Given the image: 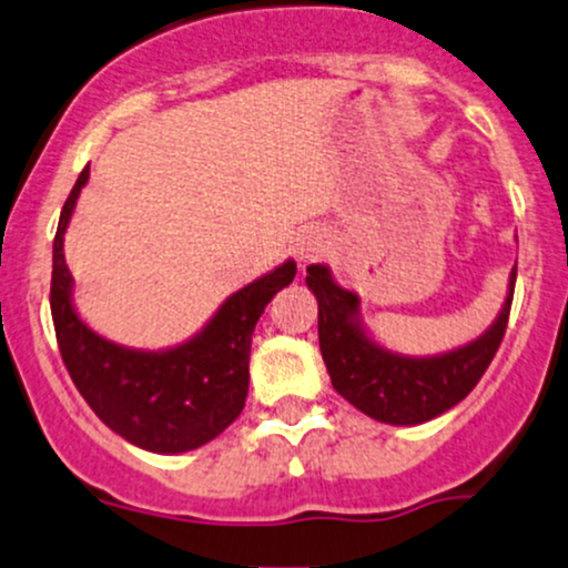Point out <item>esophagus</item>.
<instances>
[{
  "label": "esophagus",
  "mask_w": 568,
  "mask_h": 568,
  "mask_svg": "<svg viewBox=\"0 0 568 568\" xmlns=\"http://www.w3.org/2000/svg\"><path fill=\"white\" fill-rule=\"evenodd\" d=\"M329 252V236L322 229H305L295 239V257L300 263H313V260L324 257Z\"/></svg>",
  "instance_id": "esophagus-1"
}]
</instances>
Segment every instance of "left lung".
<instances>
[{"instance_id": "8db88e82", "label": "left lung", "mask_w": 568, "mask_h": 568, "mask_svg": "<svg viewBox=\"0 0 568 568\" xmlns=\"http://www.w3.org/2000/svg\"><path fill=\"white\" fill-rule=\"evenodd\" d=\"M305 284L316 295L318 345L339 396L377 423L423 425L463 402L495 358L508 326L516 268L489 329L433 356H406L377 343L362 318V297L339 286L329 265H308Z\"/></svg>"}]
</instances>
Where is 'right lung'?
Masks as SVG:
<instances>
[{"label": "right lung", "instance_id": "obj_1", "mask_svg": "<svg viewBox=\"0 0 568 568\" xmlns=\"http://www.w3.org/2000/svg\"><path fill=\"white\" fill-rule=\"evenodd\" d=\"M90 178L79 175L65 199L52 242V324L65 369L90 409L124 442L156 455H183L217 438L242 415L250 390L252 332L297 265H282L233 292L196 335L172 348H126L98 335L73 305V278L63 239Z\"/></svg>", "mask_w": 568, "mask_h": 568}]
</instances>
